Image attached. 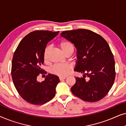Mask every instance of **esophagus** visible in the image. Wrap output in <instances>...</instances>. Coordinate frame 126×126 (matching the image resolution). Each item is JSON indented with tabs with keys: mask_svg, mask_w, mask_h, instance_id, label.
Masks as SVG:
<instances>
[{
	"mask_svg": "<svg viewBox=\"0 0 126 126\" xmlns=\"http://www.w3.org/2000/svg\"><path fill=\"white\" fill-rule=\"evenodd\" d=\"M66 78V77H60V80H64V79H65Z\"/></svg>",
	"mask_w": 126,
	"mask_h": 126,
	"instance_id": "obj_1",
	"label": "esophagus"
}]
</instances>
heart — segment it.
<instances>
[{"label":"heart","instance_id":"1","mask_svg":"<svg viewBox=\"0 0 126 126\" xmlns=\"http://www.w3.org/2000/svg\"><path fill=\"white\" fill-rule=\"evenodd\" d=\"M59 46L63 53L70 48H72L73 45L70 42L67 41H61L59 44ZM49 48L47 47L45 49L44 53V60L46 63L48 61V52ZM72 70V66L69 63H57L54 65L51 68V72L53 74L59 76L60 77H65L68 76Z\"/></svg>","mask_w":126,"mask_h":126}]
</instances>
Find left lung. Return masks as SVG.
I'll list each match as a JSON object with an SVG mask.
<instances>
[{
	"mask_svg": "<svg viewBox=\"0 0 126 126\" xmlns=\"http://www.w3.org/2000/svg\"><path fill=\"white\" fill-rule=\"evenodd\" d=\"M60 35L76 48L75 70L83 73V77H75L72 92L89 102L102 99L112 87L115 78L114 58L108 43L99 34L86 29L64 31ZM85 75L89 80H85Z\"/></svg>",
	"mask_w": 126,
	"mask_h": 126,
	"instance_id": "obj_1",
	"label": "left lung"
}]
</instances>
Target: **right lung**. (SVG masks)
Instances as JSON below:
<instances>
[{
    "instance_id": "1",
    "label": "right lung",
    "mask_w": 126,
    "mask_h": 126,
    "mask_svg": "<svg viewBox=\"0 0 126 126\" xmlns=\"http://www.w3.org/2000/svg\"><path fill=\"white\" fill-rule=\"evenodd\" d=\"M59 32L34 31L27 34L18 45L12 61L11 76L15 88L27 102L42 105L54 97L60 79L57 76L48 74L39 82L37 77L45 72L42 69L46 45Z\"/></svg>"
}]
</instances>
